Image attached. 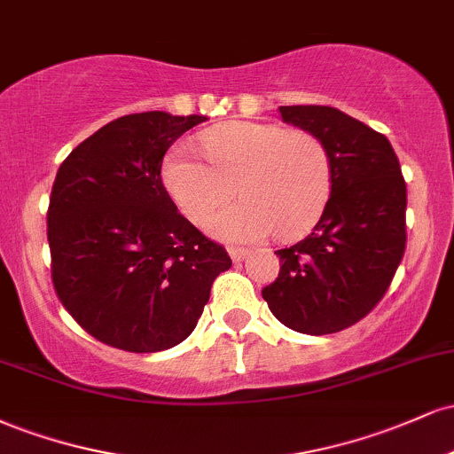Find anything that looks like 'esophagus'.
I'll return each mask as SVG.
<instances>
[{
  "mask_svg": "<svg viewBox=\"0 0 454 454\" xmlns=\"http://www.w3.org/2000/svg\"><path fill=\"white\" fill-rule=\"evenodd\" d=\"M228 252H231V258L234 260V262H241V260H245V258L249 256L247 249H241V247H231V249H228Z\"/></svg>",
  "mask_w": 454,
  "mask_h": 454,
  "instance_id": "obj_1",
  "label": "esophagus"
}]
</instances>
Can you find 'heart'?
Masks as SVG:
<instances>
[{
  "instance_id": "1",
  "label": "heart",
  "mask_w": 454,
  "mask_h": 454,
  "mask_svg": "<svg viewBox=\"0 0 454 454\" xmlns=\"http://www.w3.org/2000/svg\"><path fill=\"white\" fill-rule=\"evenodd\" d=\"M205 158L185 145L164 161V184L190 222L202 223L234 194L241 202L211 217L207 228L228 243H254L275 231L293 239L309 231L333 190L325 140L278 123L231 121L200 137Z\"/></svg>"
}]
</instances>
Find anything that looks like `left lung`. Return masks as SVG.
I'll use <instances>...</instances> for the list:
<instances>
[{
	"label": "left lung",
	"mask_w": 454,
	"mask_h": 454,
	"mask_svg": "<svg viewBox=\"0 0 454 454\" xmlns=\"http://www.w3.org/2000/svg\"><path fill=\"white\" fill-rule=\"evenodd\" d=\"M286 123L325 140L333 190L303 241L278 249L262 299L281 325L331 335L356 325L393 281L405 252V181L388 138L333 106H279Z\"/></svg>",
	"instance_id": "1"
}]
</instances>
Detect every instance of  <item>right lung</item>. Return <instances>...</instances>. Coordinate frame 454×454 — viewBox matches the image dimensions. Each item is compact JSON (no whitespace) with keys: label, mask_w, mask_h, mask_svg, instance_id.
Returning <instances> with one entry per match:
<instances>
[{"label":"right lung","mask_w":454,"mask_h":454,"mask_svg":"<svg viewBox=\"0 0 454 454\" xmlns=\"http://www.w3.org/2000/svg\"><path fill=\"white\" fill-rule=\"evenodd\" d=\"M202 114L149 111L91 134L59 166L46 213L59 301L90 335L128 352L190 337L213 279L232 267L161 184V160Z\"/></svg>","instance_id":"1"}]
</instances>
